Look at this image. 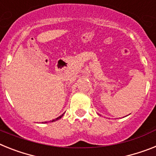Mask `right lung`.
I'll list each match as a JSON object with an SVG mask.
<instances>
[{"label": "right lung", "instance_id": "right-lung-1", "mask_svg": "<svg viewBox=\"0 0 156 156\" xmlns=\"http://www.w3.org/2000/svg\"><path fill=\"white\" fill-rule=\"evenodd\" d=\"M62 116H63V114H62V115H61V116H58V117H57V118H56V119H54V120H51V122H53V121H55V120H58V119H60V118H61V117H62Z\"/></svg>", "mask_w": 156, "mask_h": 156}]
</instances>
